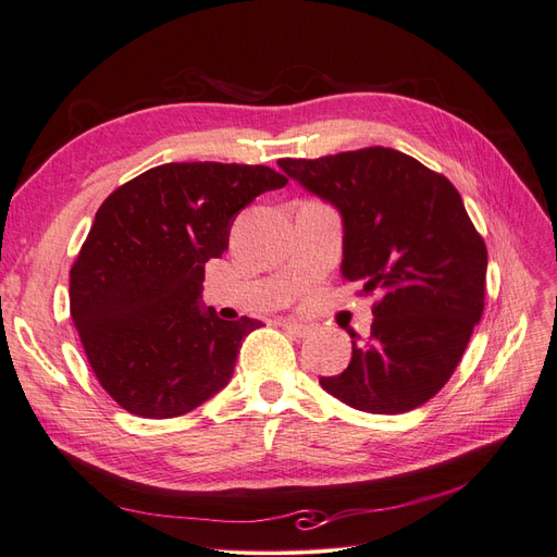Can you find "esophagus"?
Returning <instances> with one entry per match:
<instances>
[{
    "instance_id": "1",
    "label": "esophagus",
    "mask_w": 557,
    "mask_h": 557,
    "mask_svg": "<svg viewBox=\"0 0 557 557\" xmlns=\"http://www.w3.org/2000/svg\"><path fill=\"white\" fill-rule=\"evenodd\" d=\"M285 332L288 334H293V336H307L311 330H309V325H301V323H295V320H283V325H281Z\"/></svg>"
}]
</instances>
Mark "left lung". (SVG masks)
<instances>
[{
	"mask_svg": "<svg viewBox=\"0 0 557 557\" xmlns=\"http://www.w3.org/2000/svg\"><path fill=\"white\" fill-rule=\"evenodd\" d=\"M281 170L344 218V281L374 301L372 334L323 391L367 413H404L442 391L485 305L487 250L455 185L395 148L369 146Z\"/></svg>",
	"mask_w": 557,
	"mask_h": 557,
	"instance_id": "8db88e82",
	"label": "left lung"
}]
</instances>
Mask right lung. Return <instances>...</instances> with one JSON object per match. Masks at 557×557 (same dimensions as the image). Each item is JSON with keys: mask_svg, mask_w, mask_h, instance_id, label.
<instances>
[{"mask_svg": "<svg viewBox=\"0 0 557 557\" xmlns=\"http://www.w3.org/2000/svg\"><path fill=\"white\" fill-rule=\"evenodd\" d=\"M285 183L264 164L170 162L102 201L72 264L70 309L117 407L176 418L227 385L260 320L201 309L205 264L223 256L234 215Z\"/></svg>", "mask_w": 557, "mask_h": 557, "instance_id": "obj_1", "label": "right lung"}]
</instances>
